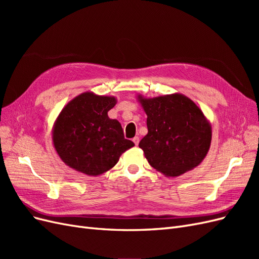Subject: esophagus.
<instances>
[{
  "instance_id": "esophagus-1",
  "label": "esophagus",
  "mask_w": 259,
  "mask_h": 259,
  "mask_svg": "<svg viewBox=\"0 0 259 259\" xmlns=\"http://www.w3.org/2000/svg\"><path fill=\"white\" fill-rule=\"evenodd\" d=\"M133 142H134V144L137 146L139 144V137L138 136H135L134 138H133Z\"/></svg>"
}]
</instances>
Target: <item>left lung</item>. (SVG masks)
Here are the masks:
<instances>
[{
    "instance_id": "8db88e82",
    "label": "left lung",
    "mask_w": 259,
    "mask_h": 259,
    "mask_svg": "<svg viewBox=\"0 0 259 259\" xmlns=\"http://www.w3.org/2000/svg\"><path fill=\"white\" fill-rule=\"evenodd\" d=\"M147 114V135L140 140L149 164L176 177L200 165L211 142V126L201 108L184 94L158 97L137 95Z\"/></svg>"
}]
</instances>
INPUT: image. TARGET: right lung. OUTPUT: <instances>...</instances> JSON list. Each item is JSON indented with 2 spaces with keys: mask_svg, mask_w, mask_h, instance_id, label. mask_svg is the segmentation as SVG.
<instances>
[{
  "mask_svg": "<svg viewBox=\"0 0 259 259\" xmlns=\"http://www.w3.org/2000/svg\"><path fill=\"white\" fill-rule=\"evenodd\" d=\"M115 104L114 96L84 92L62 108L54 122L52 139L66 165L85 175L99 176L135 146L124 138L121 123L108 116Z\"/></svg>",
  "mask_w": 259,
  "mask_h": 259,
  "instance_id": "add662e5",
  "label": "right lung"
}]
</instances>
